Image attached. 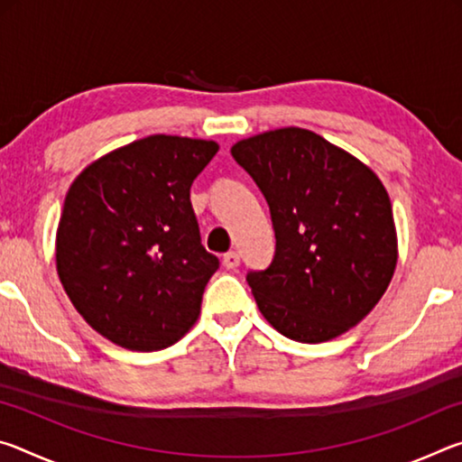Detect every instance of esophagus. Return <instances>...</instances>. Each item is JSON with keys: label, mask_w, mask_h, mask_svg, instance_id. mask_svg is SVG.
<instances>
[{"label": "esophagus", "mask_w": 462, "mask_h": 462, "mask_svg": "<svg viewBox=\"0 0 462 462\" xmlns=\"http://www.w3.org/2000/svg\"><path fill=\"white\" fill-rule=\"evenodd\" d=\"M222 264H224L226 269H236L238 264H240V254H238V253H234V250H230V253H226V254H224Z\"/></svg>", "instance_id": "esophagus-1"}]
</instances>
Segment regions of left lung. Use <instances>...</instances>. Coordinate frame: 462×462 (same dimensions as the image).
<instances>
[{"mask_svg":"<svg viewBox=\"0 0 462 462\" xmlns=\"http://www.w3.org/2000/svg\"><path fill=\"white\" fill-rule=\"evenodd\" d=\"M234 161L269 203L275 256L246 281L264 319L318 344L356 326L397 264L389 195L373 171L316 132L279 128L238 140Z\"/></svg>","mask_w":462,"mask_h":462,"instance_id":"obj_1","label":"left lung"}]
</instances>
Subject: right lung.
Returning a JSON list of instances; mask_svg holds the SVG:
<instances>
[{
  "label": "right lung",
  "mask_w": 462,
  "mask_h": 462,
  "mask_svg": "<svg viewBox=\"0 0 462 462\" xmlns=\"http://www.w3.org/2000/svg\"><path fill=\"white\" fill-rule=\"evenodd\" d=\"M217 148L152 134L93 161L69 187L59 279L85 322L122 348H167L198 322L220 261L201 245L189 189Z\"/></svg>",
  "instance_id": "1"
}]
</instances>
